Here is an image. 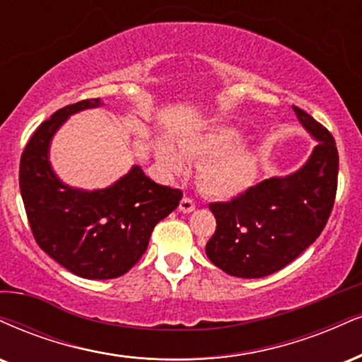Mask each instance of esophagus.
Wrapping results in <instances>:
<instances>
[{
    "label": "esophagus",
    "instance_id": "obj_1",
    "mask_svg": "<svg viewBox=\"0 0 362 362\" xmlns=\"http://www.w3.org/2000/svg\"><path fill=\"white\" fill-rule=\"evenodd\" d=\"M195 209V202H194V199H190V197H184L180 200V211L182 212H192Z\"/></svg>",
    "mask_w": 362,
    "mask_h": 362
}]
</instances>
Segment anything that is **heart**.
<instances>
[{"label":"heart","instance_id":"1","mask_svg":"<svg viewBox=\"0 0 362 362\" xmlns=\"http://www.w3.org/2000/svg\"><path fill=\"white\" fill-rule=\"evenodd\" d=\"M243 133L230 126H216L207 132L189 133L178 139V148L189 162L202 165L200 185L207 194L219 199H233L250 189L258 172L256 156L239 146ZM160 162L170 173H182L185 162L172 146L162 145Z\"/></svg>","mask_w":362,"mask_h":362}]
</instances>
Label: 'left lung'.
<instances>
[{"label": "left lung", "mask_w": 362, "mask_h": 362, "mask_svg": "<svg viewBox=\"0 0 362 362\" xmlns=\"http://www.w3.org/2000/svg\"><path fill=\"white\" fill-rule=\"evenodd\" d=\"M303 128L317 139L310 158L288 177H273L228 202L209 204L216 233L207 258L239 278L268 276L298 258L320 236L337 192L339 153L320 123L293 106Z\"/></svg>", "instance_id": "1"}]
</instances>
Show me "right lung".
<instances>
[{"instance_id": "1", "label": "right lung", "mask_w": 362, "mask_h": 362, "mask_svg": "<svg viewBox=\"0 0 362 362\" xmlns=\"http://www.w3.org/2000/svg\"><path fill=\"white\" fill-rule=\"evenodd\" d=\"M98 106L99 98L69 104L35 129L21 153L20 190L37 245L74 275L110 280L138 263L182 190L158 185L139 167L94 192L64 185L50 168V139L74 112Z\"/></svg>"}]
</instances>
